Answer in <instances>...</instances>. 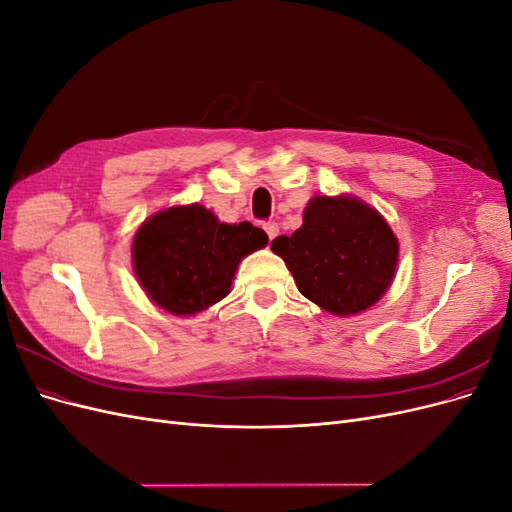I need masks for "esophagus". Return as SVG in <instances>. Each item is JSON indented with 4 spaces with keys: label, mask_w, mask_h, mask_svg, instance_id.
I'll return each mask as SVG.
<instances>
[{
    "label": "esophagus",
    "mask_w": 512,
    "mask_h": 512,
    "mask_svg": "<svg viewBox=\"0 0 512 512\" xmlns=\"http://www.w3.org/2000/svg\"><path fill=\"white\" fill-rule=\"evenodd\" d=\"M262 228H265V232H267L271 241H273L277 235H280V226H277V222H265V224H262Z\"/></svg>",
    "instance_id": "34e87169"
}]
</instances>
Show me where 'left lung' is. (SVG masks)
I'll return each instance as SVG.
<instances>
[{"mask_svg": "<svg viewBox=\"0 0 512 512\" xmlns=\"http://www.w3.org/2000/svg\"><path fill=\"white\" fill-rule=\"evenodd\" d=\"M299 292L335 316L380 301L391 286L399 245L382 215L354 196H314L303 226L273 239Z\"/></svg>", "mask_w": 512, "mask_h": 512, "instance_id": "1", "label": "left lung"}]
</instances>
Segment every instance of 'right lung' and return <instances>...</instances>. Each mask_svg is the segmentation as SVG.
<instances>
[{
    "mask_svg": "<svg viewBox=\"0 0 512 512\" xmlns=\"http://www.w3.org/2000/svg\"><path fill=\"white\" fill-rule=\"evenodd\" d=\"M267 241L262 228L224 224L203 205L170 207L136 230L134 273L168 314L194 316L226 297L239 262Z\"/></svg>",
    "mask_w": 512,
    "mask_h": 512,
    "instance_id": "1",
    "label": "right lung"
}]
</instances>
